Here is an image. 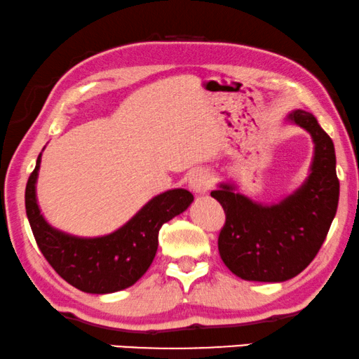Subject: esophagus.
I'll return each instance as SVG.
<instances>
[{"instance_id": "34e87169", "label": "esophagus", "mask_w": 359, "mask_h": 359, "mask_svg": "<svg viewBox=\"0 0 359 359\" xmlns=\"http://www.w3.org/2000/svg\"><path fill=\"white\" fill-rule=\"evenodd\" d=\"M211 184L212 177L206 169H195L190 172L189 185L191 190L196 191V194H205V191L211 189Z\"/></svg>"}]
</instances>
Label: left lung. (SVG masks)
Listing matches in <instances>:
<instances>
[{"label":"left lung","mask_w":359,"mask_h":359,"mask_svg":"<svg viewBox=\"0 0 359 359\" xmlns=\"http://www.w3.org/2000/svg\"><path fill=\"white\" fill-rule=\"evenodd\" d=\"M290 119L306 128L316 145L311 175L295 195L276 206H259L229 185L211 191L226 212L219 255L245 280L283 282L298 276L316 258L339 206L332 138L306 111L292 112Z\"/></svg>","instance_id":"1"}]
</instances>
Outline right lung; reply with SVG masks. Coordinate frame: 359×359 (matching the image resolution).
I'll use <instances>...</instances> for the list:
<instances>
[{
    "label": "right lung",
    "mask_w": 359,
    "mask_h": 359,
    "mask_svg": "<svg viewBox=\"0 0 359 359\" xmlns=\"http://www.w3.org/2000/svg\"><path fill=\"white\" fill-rule=\"evenodd\" d=\"M40 156L25 187L27 217L45 259L64 280L82 292L112 293L133 285L153 263L163 224L194 201L189 190L164 191L119 231L98 238L72 237L48 226L40 214L35 200Z\"/></svg>",
    "instance_id": "add662e5"
}]
</instances>
